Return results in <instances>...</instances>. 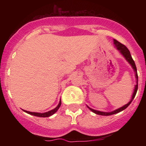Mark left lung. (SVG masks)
<instances>
[{
	"instance_id": "obj_1",
	"label": "left lung",
	"mask_w": 146,
	"mask_h": 146,
	"mask_svg": "<svg viewBox=\"0 0 146 146\" xmlns=\"http://www.w3.org/2000/svg\"><path fill=\"white\" fill-rule=\"evenodd\" d=\"M113 44H114L115 47H116L117 50L119 51L120 53L123 55V58L126 59V61L128 62L129 64L131 65V68L133 69L134 72H135V78H136V85H135V89H134L133 94H132V96H131V99H130V101L127 104H126L125 105H123V106L121 107V108H118V109L115 110H113V111H111V112L99 111V110H94V109H92V108H89V107L87 105L88 108V109L90 110L91 111H92L93 113H96V114H97V115H111L116 114V113H120V112L123 111V110L126 109V108H127V107H128L130 104H131V102H132V100L134 99V98H135V95H136L137 91V88H138V76H137V68H136V66H135V61H134L133 59H132V58H131V54H130L129 50L127 49V47H126L124 44H122L120 43L119 42H118L117 40L113 39Z\"/></svg>"
}]
</instances>
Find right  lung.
Segmentation results:
<instances>
[{"label": "right lung", "mask_w": 146, "mask_h": 146, "mask_svg": "<svg viewBox=\"0 0 146 146\" xmlns=\"http://www.w3.org/2000/svg\"><path fill=\"white\" fill-rule=\"evenodd\" d=\"M60 104H61V100L60 99V102H59L58 104V106L56 107L55 108H54L53 110H51L50 111L46 112V113H35V112H29L27 111V110H24V112L25 113H28L30 115H34V116H37V117H43V118H46V117H50L51 115L55 113L56 112L58 111V110L59 109V108L60 107Z\"/></svg>", "instance_id": "right-lung-1"}]
</instances>
